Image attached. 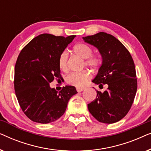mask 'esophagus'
Returning <instances> with one entry per match:
<instances>
[{"mask_svg":"<svg viewBox=\"0 0 151 151\" xmlns=\"http://www.w3.org/2000/svg\"><path fill=\"white\" fill-rule=\"evenodd\" d=\"M84 89V87H78V88H76V90H77L78 92H82Z\"/></svg>","mask_w":151,"mask_h":151,"instance_id":"1","label":"esophagus"}]
</instances>
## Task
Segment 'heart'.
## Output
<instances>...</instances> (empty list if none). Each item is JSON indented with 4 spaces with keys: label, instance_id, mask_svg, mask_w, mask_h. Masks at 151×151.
I'll use <instances>...</instances> for the list:
<instances>
[{
    "label": "heart",
    "instance_id": "heart-1",
    "mask_svg": "<svg viewBox=\"0 0 151 151\" xmlns=\"http://www.w3.org/2000/svg\"><path fill=\"white\" fill-rule=\"evenodd\" d=\"M73 51L84 60V65L86 67L92 68L93 69H98L100 65V60L98 57L91 55L92 49L90 47L85 44L79 43L73 47ZM59 67L63 71H67L68 69V53L67 51H63L60 55L58 59ZM91 78V74L87 71L82 72H73L67 76L66 80L67 83L72 85L81 87L83 86L88 80Z\"/></svg>",
    "mask_w": 151,
    "mask_h": 151
}]
</instances>
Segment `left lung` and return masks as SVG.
Wrapping results in <instances>:
<instances>
[{"instance_id":"1","label":"left lung","mask_w":151,"mask_h":151,"mask_svg":"<svg viewBox=\"0 0 151 151\" xmlns=\"http://www.w3.org/2000/svg\"><path fill=\"white\" fill-rule=\"evenodd\" d=\"M82 39L96 47L102 56V65L92 82L99 87L108 86L103 93L97 91L96 100L88 104V111L100 122H117L129 111L137 91L133 60L122 43L112 35L100 32Z\"/></svg>"}]
</instances>
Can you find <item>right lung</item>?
Segmentation results:
<instances>
[{"label": "right lung", "mask_w": 151, "mask_h": 151, "mask_svg": "<svg viewBox=\"0 0 151 151\" xmlns=\"http://www.w3.org/2000/svg\"><path fill=\"white\" fill-rule=\"evenodd\" d=\"M76 36H55L42 34L30 41L20 51L14 69V89L20 108L31 120L40 124L56 121L77 93L75 86H63L60 91L51 88L60 78L58 59Z\"/></svg>", "instance_id": "1"}]
</instances>
